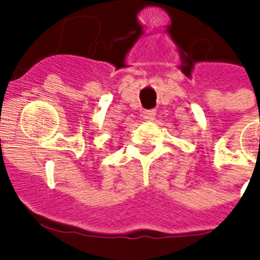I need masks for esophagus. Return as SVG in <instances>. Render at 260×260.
<instances>
[{"instance_id":"34e87169","label":"esophagus","mask_w":260,"mask_h":260,"mask_svg":"<svg viewBox=\"0 0 260 260\" xmlns=\"http://www.w3.org/2000/svg\"><path fill=\"white\" fill-rule=\"evenodd\" d=\"M155 114H156V112H155V109H146L143 110V118L144 120H147V121H152L155 118Z\"/></svg>"}]
</instances>
